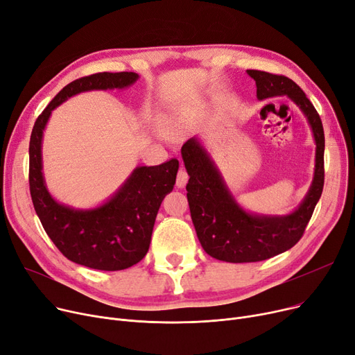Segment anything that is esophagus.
Segmentation results:
<instances>
[{
	"mask_svg": "<svg viewBox=\"0 0 355 355\" xmlns=\"http://www.w3.org/2000/svg\"><path fill=\"white\" fill-rule=\"evenodd\" d=\"M188 179H189L188 172L184 171L183 167H180L179 172H178V178H176V187L180 188V189L184 188V187H187V183H188Z\"/></svg>",
	"mask_w": 355,
	"mask_h": 355,
	"instance_id": "1",
	"label": "esophagus"
}]
</instances>
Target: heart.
<instances>
[{
	"instance_id": "b5f03b06",
	"label": "heart",
	"mask_w": 355,
	"mask_h": 355,
	"mask_svg": "<svg viewBox=\"0 0 355 355\" xmlns=\"http://www.w3.org/2000/svg\"><path fill=\"white\" fill-rule=\"evenodd\" d=\"M167 128H168V131H173V124H168Z\"/></svg>"
}]
</instances>
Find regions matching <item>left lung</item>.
Masks as SVG:
<instances>
[{"label": "left lung", "mask_w": 355, "mask_h": 355, "mask_svg": "<svg viewBox=\"0 0 355 355\" xmlns=\"http://www.w3.org/2000/svg\"><path fill=\"white\" fill-rule=\"evenodd\" d=\"M256 80L260 101L288 96L306 116L316 144L312 184L300 205L288 215H260L245 211L235 200L208 151L196 137L182 146L189 175L187 184L192 223L208 254L228 263H254L292 248L303 235L324 189L325 136L319 114L296 83L282 75L247 71Z\"/></svg>", "instance_id": "left-lung-1"}]
</instances>
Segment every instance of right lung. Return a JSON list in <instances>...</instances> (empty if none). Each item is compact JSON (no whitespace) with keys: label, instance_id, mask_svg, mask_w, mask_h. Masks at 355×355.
<instances>
[{"label":"right lung","instance_id":"obj_1","mask_svg":"<svg viewBox=\"0 0 355 355\" xmlns=\"http://www.w3.org/2000/svg\"><path fill=\"white\" fill-rule=\"evenodd\" d=\"M137 79L134 72H103L71 82L39 115L30 137V193L46 234L67 260L105 272L128 268L147 254L157 211L164 196L173 191L179 162L139 166L103 205L75 209L47 191L42 172L43 131L52 111L71 96L128 88Z\"/></svg>","mask_w":355,"mask_h":355}]
</instances>
